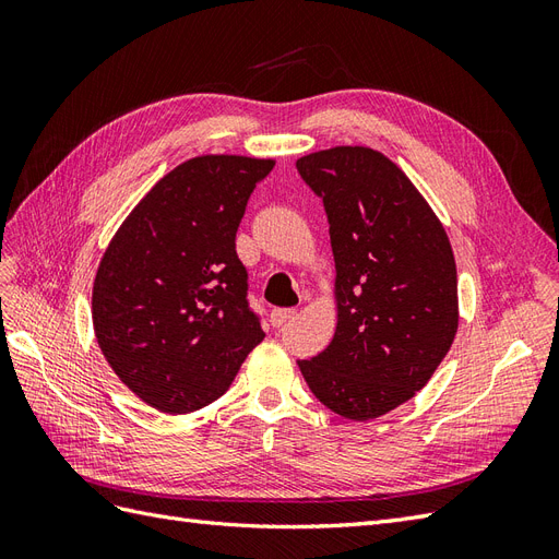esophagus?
Returning <instances> with one entry per match:
<instances>
[{"instance_id": "esophagus-1", "label": "esophagus", "mask_w": 559, "mask_h": 559, "mask_svg": "<svg viewBox=\"0 0 559 559\" xmlns=\"http://www.w3.org/2000/svg\"><path fill=\"white\" fill-rule=\"evenodd\" d=\"M296 317L294 308H277L270 312V321H273V326H284L286 321H292Z\"/></svg>"}]
</instances>
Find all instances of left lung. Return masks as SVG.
I'll return each mask as SVG.
<instances>
[{
    "label": "left lung",
    "instance_id": "8db88e82",
    "mask_svg": "<svg viewBox=\"0 0 559 559\" xmlns=\"http://www.w3.org/2000/svg\"><path fill=\"white\" fill-rule=\"evenodd\" d=\"M324 200L335 259L331 345L298 361L335 415L376 419L413 399L445 359L460 324L445 228L399 167L368 146L296 160Z\"/></svg>",
    "mask_w": 559,
    "mask_h": 559
}]
</instances>
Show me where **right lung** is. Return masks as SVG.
Instances as JSON below:
<instances>
[{
  "mask_svg": "<svg viewBox=\"0 0 559 559\" xmlns=\"http://www.w3.org/2000/svg\"><path fill=\"white\" fill-rule=\"evenodd\" d=\"M275 160L177 165L116 230L93 284L97 345L151 408L193 413L222 396L265 333L247 300L235 233Z\"/></svg>",
  "mask_w": 559,
  "mask_h": 559,
  "instance_id": "right-lung-1",
  "label": "right lung"
}]
</instances>
